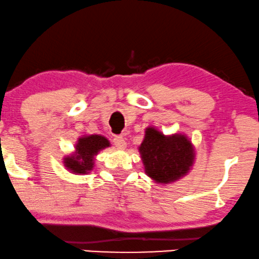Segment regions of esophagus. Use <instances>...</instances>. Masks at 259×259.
Listing matches in <instances>:
<instances>
[{
	"label": "esophagus",
	"mask_w": 259,
	"mask_h": 259,
	"mask_svg": "<svg viewBox=\"0 0 259 259\" xmlns=\"http://www.w3.org/2000/svg\"><path fill=\"white\" fill-rule=\"evenodd\" d=\"M113 143H114V146L118 147V148H122V149L125 148V147H126V142H125V140H124V137L122 135L114 136Z\"/></svg>",
	"instance_id": "obj_1"
}]
</instances>
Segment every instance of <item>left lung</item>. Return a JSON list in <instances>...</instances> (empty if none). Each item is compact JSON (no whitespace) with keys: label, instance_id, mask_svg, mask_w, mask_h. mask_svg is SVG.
I'll list each match as a JSON object with an SVG mask.
<instances>
[{"label":"left lung","instance_id":"1","mask_svg":"<svg viewBox=\"0 0 259 259\" xmlns=\"http://www.w3.org/2000/svg\"><path fill=\"white\" fill-rule=\"evenodd\" d=\"M146 173L158 183L178 181L194 163V149L184 135L163 136L154 127L146 130L140 146Z\"/></svg>","mask_w":259,"mask_h":259}]
</instances>
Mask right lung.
Returning a JSON list of instances; mask_svg holds the SVG:
<instances>
[{
  "label": "right lung",
  "instance_id": "add662e5",
  "mask_svg": "<svg viewBox=\"0 0 259 259\" xmlns=\"http://www.w3.org/2000/svg\"><path fill=\"white\" fill-rule=\"evenodd\" d=\"M110 146L104 136L90 135L81 137L76 145V153L64 159V165L69 171L84 175L93 168V158L98 152Z\"/></svg>",
  "mask_w": 259,
  "mask_h": 259
}]
</instances>
